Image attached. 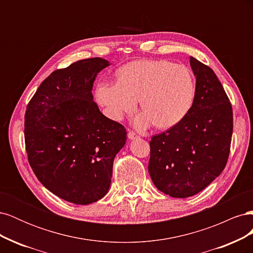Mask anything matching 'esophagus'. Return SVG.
<instances>
[{"instance_id": "esophagus-1", "label": "esophagus", "mask_w": 253, "mask_h": 253, "mask_svg": "<svg viewBox=\"0 0 253 253\" xmlns=\"http://www.w3.org/2000/svg\"><path fill=\"white\" fill-rule=\"evenodd\" d=\"M127 137H128V139H136V138H138L139 136L137 135L135 132H133V131H128Z\"/></svg>"}]
</instances>
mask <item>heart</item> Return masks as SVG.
<instances>
[{"label":"heart","instance_id":"1","mask_svg":"<svg viewBox=\"0 0 253 253\" xmlns=\"http://www.w3.org/2000/svg\"><path fill=\"white\" fill-rule=\"evenodd\" d=\"M195 80L185 65L167 60H142L126 65L119 82L100 83L97 100L115 120L132 113L140 100L144 112L135 125L147 127L154 122L159 128H169L186 116L195 98Z\"/></svg>","mask_w":253,"mask_h":253}]
</instances>
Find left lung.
<instances>
[{"label":"left lung","instance_id":"8db88e82","mask_svg":"<svg viewBox=\"0 0 253 253\" xmlns=\"http://www.w3.org/2000/svg\"><path fill=\"white\" fill-rule=\"evenodd\" d=\"M190 65L196 77L192 106L177 125L150 141L153 182L178 198L201 192L223 172L233 131L232 106L215 73L193 57Z\"/></svg>","mask_w":253,"mask_h":253}]
</instances>
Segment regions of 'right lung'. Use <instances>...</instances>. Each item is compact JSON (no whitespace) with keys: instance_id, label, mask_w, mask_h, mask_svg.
<instances>
[{"instance_id":"add662e5","label":"right lung","mask_w":253,"mask_h":253,"mask_svg":"<svg viewBox=\"0 0 253 253\" xmlns=\"http://www.w3.org/2000/svg\"><path fill=\"white\" fill-rule=\"evenodd\" d=\"M102 58L80 60L52 72L38 87L25 112L27 157L37 178L51 193L76 205L108 193L113 163L126 131L93 101Z\"/></svg>"}]
</instances>
